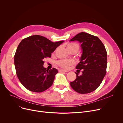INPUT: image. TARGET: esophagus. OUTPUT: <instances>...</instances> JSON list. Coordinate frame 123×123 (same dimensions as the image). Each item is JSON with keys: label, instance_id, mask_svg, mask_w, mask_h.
I'll return each mask as SVG.
<instances>
[{"label": "esophagus", "instance_id": "esophagus-1", "mask_svg": "<svg viewBox=\"0 0 123 123\" xmlns=\"http://www.w3.org/2000/svg\"><path fill=\"white\" fill-rule=\"evenodd\" d=\"M59 72H68V71H66V70H63V69H60L59 70Z\"/></svg>", "mask_w": 123, "mask_h": 123}]
</instances>
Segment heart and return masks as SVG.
<instances>
[{
	"instance_id": "obj_1",
	"label": "heart",
	"mask_w": 123,
	"mask_h": 123,
	"mask_svg": "<svg viewBox=\"0 0 123 123\" xmlns=\"http://www.w3.org/2000/svg\"><path fill=\"white\" fill-rule=\"evenodd\" d=\"M67 49L69 52H72L73 51H78L79 48V45L75 43H69L67 45ZM75 61L73 60L69 59H63L60 60L57 62V65L60 67L67 69L71 66L74 65Z\"/></svg>"
}]
</instances>
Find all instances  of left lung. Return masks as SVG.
<instances>
[{"label":"left lung","instance_id":"8db88e82","mask_svg":"<svg viewBox=\"0 0 123 123\" xmlns=\"http://www.w3.org/2000/svg\"><path fill=\"white\" fill-rule=\"evenodd\" d=\"M81 43L83 53L76 67L82 70V75L76 74V79L70 82L72 88L80 94H88L97 89L106 74L107 54L105 47L97 36L81 32L70 40Z\"/></svg>","mask_w":123,"mask_h":123}]
</instances>
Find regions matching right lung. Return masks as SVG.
Returning a JSON list of instances; mask_svg holds the SVG:
<instances>
[{
	"label": "right lung",
	"mask_w": 123,
	"mask_h": 123,
	"mask_svg": "<svg viewBox=\"0 0 123 123\" xmlns=\"http://www.w3.org/2000/svg\"><path fill=\"white\" fill-rule=\"evenodd\" d=\"M64 41L56 42L40 35L25 38L18 45L14 61L18 79L30 91L40 93L53 84L58 70L43 67L44 59L50 58L51 53Z\"/></svg>",
	"instance_id": "1"
}]
</instances>
